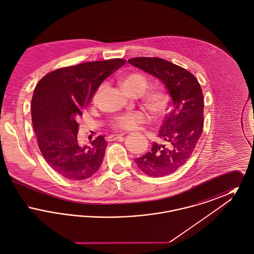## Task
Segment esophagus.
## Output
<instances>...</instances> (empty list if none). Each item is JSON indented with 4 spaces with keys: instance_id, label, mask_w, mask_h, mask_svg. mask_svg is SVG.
Listing matches in <instances>:
<instances>
[{
    "instance_id": "esophagus-1",
    "label": "esophagus",
    "mask_w": 254,
    "mask_h": 254,
    "mask_svg": "<svg viewBox=\"0 0 254 254\" xmlns=\"http://www.w3.org/2000/svg\"><path fill=\"white\" fill-rule=\"evenodd\" d=\"M125 134H112V135H109V137H108V140L109 141H115V140H117V139H119V138H122L123 136H124Z\"/></svg>"
}]
</instances>
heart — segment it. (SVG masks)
<instances>
[{"mask_svg": "<svg viewBox=\"0 0 254 254\" xmlns=\"http://www.w3.org/2000/svg\"><path fill=\"white\" fill-rule=\"evenodd\" d=\"M122 87L125 91L133 96H140L145 91L148 86V80L145 75L141 73H130L125 76L121 80ZM102 86L98 87L92 95V102L96 103ZM144 105L151 113L156 116H161L166 113L169 106V97L163 89H152L145 93L144 96ZM149 121V116L142 111H133L118 115L111 121V126L115 129L132 131L140 128L141 126Z\"/></svg>", "mask_w": 254, "mask_h": 254, "instance_id": "heart-1", "label": "heart"}]
</instances>
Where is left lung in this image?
<instances>
[{
	"label": "left lung",
	"instance_id": "obj_1",
	"mask_svg": "<svg viewBox=\"0 0 254 254\" xmlns=\"http://www.w3.org/2000/svg\"><path fill=\"white\" fill-rule=\"evenodd\" d=\"M158 78L171 97V109L158 133L165 144L152 143L151 150L134 159L150 177H163L183 167L191 154L204 128V97L193 74L157 57H136L127 61Z\"/></svg>",
	"mask_w": 254,
	"mask_h": 254
}]
</instances>
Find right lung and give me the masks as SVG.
<instances>
[{
  "label": "right lung",
  "instance_id": "add662e5",
  "mask_svg": "<svg viewBox=\"0 0 254 254\" xmlns=\"http://www.w3.org/2000/svg\"><path fill=\"white\" fill-rule=\"evenodd\" d=\"M124 59L94 61L58 68L44 76L33 92L31 117L43 157L63 177L85 180L100 169L108 142L103 135L81 146L77 120L99 85Z\"/></svg>",
  "mask_w": 254,
  "mask_h": 254
}]
</instances>
